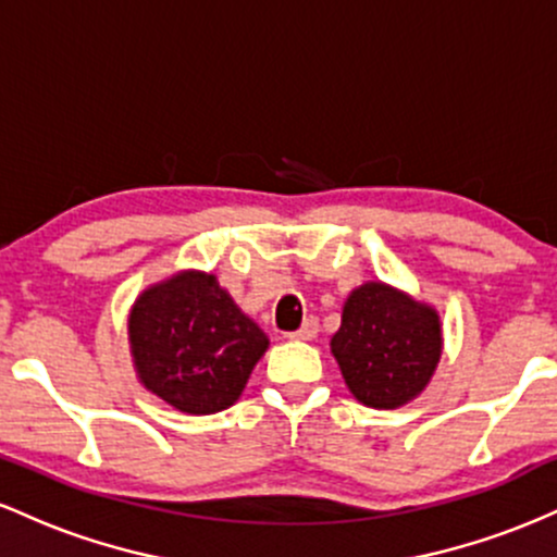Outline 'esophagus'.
<instances>
[{
	"label": "esophagus",
	"instance_id": "esophagus-1",
	"mask_svg": "<svg viewBox=\"0 0 557 557\" xmlns=\"http://www.w3.org/2000/svg\"><path fill=\"white\" fill-rule=\"evenodd\" d=\"M317 332H319V319L317 317H306L304 324H300L296 332H290V337H293V341H311Z\"/></svg>",
	"mask_w": 557,
	"mask_h": 557
}]
</instances>
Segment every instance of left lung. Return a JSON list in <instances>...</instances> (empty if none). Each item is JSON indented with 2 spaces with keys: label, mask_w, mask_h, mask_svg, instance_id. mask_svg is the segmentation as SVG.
I'll return each instance as SVG.
<instances>
[{
  "label": "left lung",
  "mask_w": 557,
  "mask_h": 557,
  "mask_svg": "<svg viewBox=\"0 0 557 557\" xmlns=\"http://www.w3.org/2000/svg\"><path fill=\"white\" fill-rule=\"evenodd\" d=\"M345 385L363 406L398 408L426 387L440 361V319L382 283L350 293L332 337Z\"/></svg>",
  "instance_id": "8db88e82"
}]
</instances>
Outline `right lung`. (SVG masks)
<instances>
[{
	"instance_id": "1",
	"label": "right lung",
	"mask_w": 557,
	"mask_h": 557,
	"mask_svg": "<svg viewBox=\"0 0 557 557\" xmlns=\"http://www.w3.org/2000/svg\"><path fill=\"white\" fill-rule=\"evenodd\" d=\"M127 332L140 382L183 413L233 406L270 345L216 277L201 272L149 287Z\"/></svg>"
}]
</instances>
